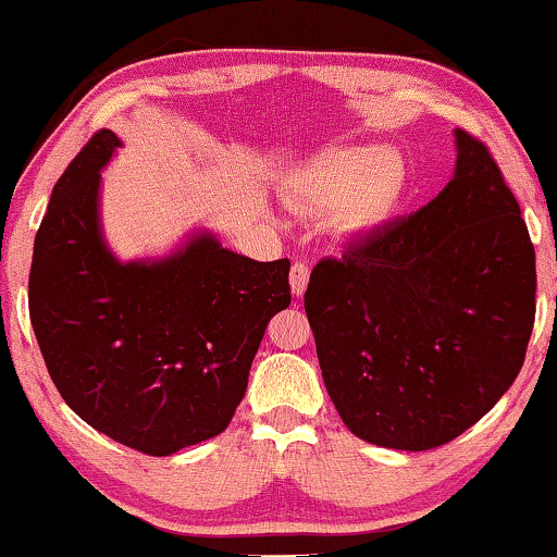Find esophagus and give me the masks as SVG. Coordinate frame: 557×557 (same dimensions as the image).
I'll return each instance as SVG.
<instances>
[{
  "label": "esophagus",
  "instance_id": "obj_1",
  "mask_svg": "<svg viewBox=\"0 0 557 557\" xmlns=\"http://www.w3.org/2000/svg\"><path fill=\"white\" fill-rule=\"evenodd\" d=\"M306 286H309V265L306 263H294L292 265V294L304 296Z\"/></svg>",
  "mask_w": 557,
  "mask_h": 557
}]
</instances>
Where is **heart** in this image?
I'll list each match as a JSON object with an SVG mask.
<instances>
[{
    "instance_id": "b5f03b06",
    "label": "heart",
    "mask_w": 557,
    "mask_h": 557,
    "mask_svg": "<svg viewBox=\"0 0 557 557\" xmlns=\"http://www.w3.org/2000/svg\"><path fill=\"white\" fill-rule=\"evenodd\" d=\"M409 168L382 145H344L319 152L296 168L288 193L296 203L329 211L346 233H367L397 213L407 196Z\"/></svg>"
}]
</instances>
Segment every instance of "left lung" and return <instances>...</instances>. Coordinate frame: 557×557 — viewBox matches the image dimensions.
Listing matches in <instances>:
<instances>
[{"instance_id": "8db88e82", "label": "left lung", "mask_w": 557, "mask_h": 557, "mask_svg": "<svg viewBox=\"0 0 557 557\" xmlns=\"http://www.w3.org/2000/svg\"><path fill=\"white\" fill-rule=\"evenodd\" d=\"M455 175L407 219L324 259L304 294L342 422L422 453L480 422L518 376L535 321V248L485 145L455 131Z\"/></svg>"}]
</instances>
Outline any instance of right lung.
Listing matches in <instances>:
<instances>
[{"instance_id": "add662e5", "label": "right lung", "mask_w": 557, "mask_h": 557, "mask_svg": "<svg viewBox=\"0 0 557 557\" xmlns=\"http://www.w3.org/2000/svg\"><path fill=\"white\" fill-rule=\"evenodd\" d=\"M117 148L115 133H95L54 185L32 256L29 319L72 412L168 457L228 426L265 326L292 304V263L248 259L208 228L123 261L100 215V173Z\"/></svg>"}]
</instances>
